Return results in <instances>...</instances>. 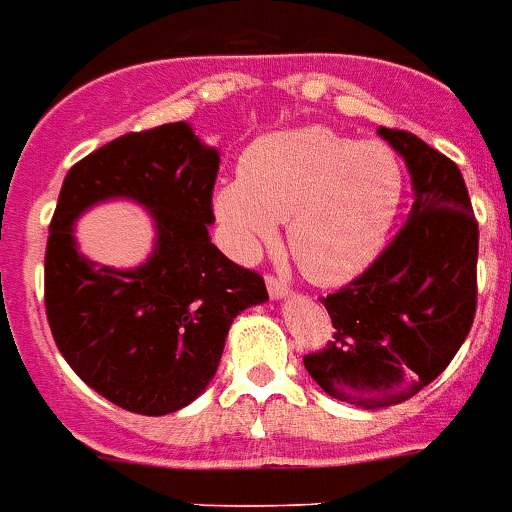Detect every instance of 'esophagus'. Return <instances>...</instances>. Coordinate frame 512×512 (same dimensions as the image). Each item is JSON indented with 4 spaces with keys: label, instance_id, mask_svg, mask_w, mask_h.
Segmentation results:
<instances>
[{
    "label": "esophagus",
    "instance_id": "obj_1",
    "mask_svg": "<svg viewBox=\"0 0 512 512\" xmlns=\"http://www.w3.org/2000/svg\"><path fill=\"white\" fill-rule=\"evenodd\" d=\"M267 290H269V296L275 298H285L290 293V285L288 282H282L280 277H275V275H267Z\"/></svg>",
    "mask_w": 512,
    "mask_h": 512
}]
</instances>
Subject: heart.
Returning a JSON list of instances; mask_svg holds the SVG:
<instances>
[{
  "label": "heart",
  "mask_w": 512,
  "mask_h": 512,
  "mask_svg": "<svg viewBox=\"0 0 512 512\" xmlns=\"http://www.w3.org/2000/svg\"><path fill=\"white\" fill-rule=\"evenodd\" d=\"M402 158L386 142H357L298 126L245 150L240 179L214 195L216 219L240 259H256L288 222V248L317 285H346L378 259L402 208Z\"/></svg>",
  "instance_id": "b5f03b06"
}]
</instances>
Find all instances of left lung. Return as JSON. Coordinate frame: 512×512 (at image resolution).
<instances>
[{"label": "left lung", "instance_id": "obj_1", "mask_svg": "<svg viewBox=\"0 0 512 512\" xmlns=\"http://www.w3.org/2000/svg\"><path fill=\"white\" fill-rule=\"evenodd\" d=\"M378 134L412 177V211L357 280L322 298L335 341L304 357L325 394L365 410L407 402L447 370L476 317L478 224L455 161L402 129Z\"/></svg>", "mask_w": 512, "mask_h": 512}]
</instances>
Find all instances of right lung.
Wrapping results in <instances>:
<instances>
[{
	"label": "right lung",
	"mask_w": 512,
	"mask_h": 512,
	"mask_svg": "<svg viewBox=\"0 0 512 512\" xmlns=\"http://www.w3.org/2000/svg\"><path fill=\"white\" fill-rule=\"evenodd\" d=\"M219 150L190 124L132 132L81 158L63 182L44 256L49 330L89 388L137 415H169L216 375L237 314L269 301L267 285L208 237ZM126 197L151 211L156 248L113 270L75 248L72 224L94 202Z\"/></svg>",
	"instance_id": "1"
}]
</instances>
